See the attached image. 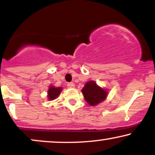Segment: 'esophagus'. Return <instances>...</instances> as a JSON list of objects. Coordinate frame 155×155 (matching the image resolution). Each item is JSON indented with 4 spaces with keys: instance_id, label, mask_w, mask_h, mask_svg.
<instances>
[{
    "instance_id": "obj_1",
    "label": "esophagus",
    "mask_w": 155,
    "mask_h": 155,
    "mask_svg": "<svg viewBox=\"0 0 155 155\" xmlns=\"http://www.w3.org/2000/svg\"><path fill=\"white\" fill-rule=\"evenodd\" d=\"M68 87H70V88H74V87H75V85H74V84L73 83V82H69V83H68Z\"/></svg>"
}]
</instances>
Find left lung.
<instances>
[{
  "mask_svg": "<svg viewBox=\"0 0 155 155\" xmlns=\"http://www.w3.org/2000/svg\"><path fill=\"white\" fill-rule=\"evenodd\" d=\"M82 93L85 101L90 106H95L102 102L107 96V92L97 86L93 81H90L85 84L82 89Z\"/></svg>",
  "mask_w": 155,
  "mask_h": 155,
  "instance_id": "obj_1",
  "label": "left lung"
}]
</instances>
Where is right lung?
I'll list each match as a JSON object with an SVG mask.
<instances>
[{"instance_id": "add662e5", "label": "right lung", "mask_w": 155, "mask_h": 155, "mask_svg": "<svg viewBox=\"0 0 155 155\" xmlns=\"http://www.w3.org/2000/svg\"><path fill=\"white\" fill-rule=\"evenodd\" d=\"M62 88L61 87H50L48 91V97L49 100H54V99L57 98L58 95H60V92H61Z\"/></svg>"}]
</instances>
